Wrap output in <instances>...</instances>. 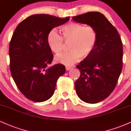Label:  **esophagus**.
I'll use <instances>...</instances> for the list:
<instances>
[{
  "label": "esophagus",
  "mask_w": 131,
  "mask_h": 131,
  "mask_svg": "<svg viewBox=\"0 0 131 131\" xmlns=\"http://www.w3.org/2000/svg\"><path fill=\"white\" fill-rule=\"evenodd\" d=\"M71 69H72V67H66V70H67V71L70 70Z\"/></svg>",
  "instance_id": "1"
}]
</instances>
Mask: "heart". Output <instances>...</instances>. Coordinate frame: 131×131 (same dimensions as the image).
Here are the masks:
<instances>
[{"instance_id": "b5f03b06", "label": "heart", "mask_w": 131, "mask_h": 131, "mask_svg": "<svg viewBox=\"0 0 131 131\" xmlns=\"http://www.w3.org/2000/svg\"><path fill=\"white\" fill-rule=\"evenodd\" d=\"M60 30L62 37L52 29L47 38L49 48L56 55L60 53L63 50V39L65 42H71V52L58 55L55 58L57 62L70 67L78 62L81 57L88 58L92 53L98 39V34L94 27L70 22L61 26Z\"/></svg>"}]
</instances>
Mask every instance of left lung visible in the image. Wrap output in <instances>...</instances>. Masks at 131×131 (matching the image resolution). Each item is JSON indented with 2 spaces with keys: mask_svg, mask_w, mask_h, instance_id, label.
I'll return each mask as SVG.
<instances>
[{
  "mask_svg": "<svg viewBox=\"0 0 131 131\" xmlns=\"http://www.w3.org/2000/svg\"><path fill=\"white\" fill-rule=\"evenodd\" d=\"M73 20L94 27L98 34L92 53L76 66L81 73L75 82L78 97L88 103L107 98L115 89L123 68V43L116 29L98 12L73 16Z\"/></svg>",
  "mask_w": 131,
  "mask_h": 131,
  "instance_id": "left-lung-1",
  "label": "left lung"
}]
</instances>
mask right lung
I'll list each match as a JSON object with an SVG mask.
<instances>
[{
  "mask_svg": "<svg viewBox=\"0 0 131 131\" xmlns=\"http://www.w3.org/2000/svg\"><path fill=\"white\" fill-rule=\"evenodd\" d=\"M69 19L70 17L33 15L22 21L13 32L9 47L10 71L21 92L33 102L50 99L57 79L65 73L62 64L49 67L53 55L47 38L53 28Z\"/></svg>",
  "mask_w": 131,
  "mask_h": 131,
  "instance_id": "1",
  "label": "right lung"
}]
</instances>
